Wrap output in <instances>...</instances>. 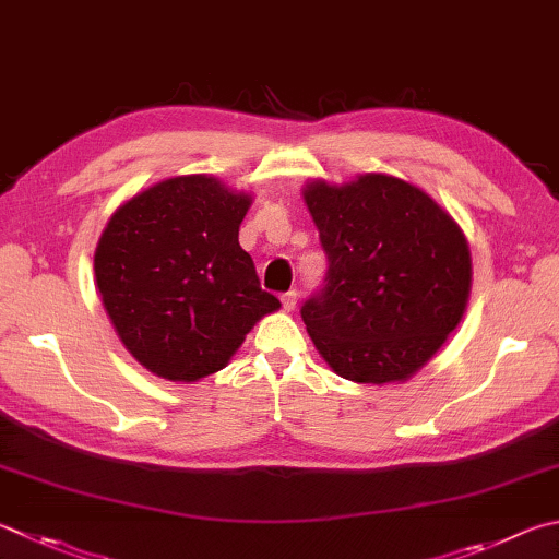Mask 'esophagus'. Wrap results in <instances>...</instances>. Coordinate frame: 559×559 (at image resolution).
Instances as JSON below:
<instances>
[{"mask_svg":"<svg viewBox=\"0 0 559 559\" xmlns=\"http://www.w3.org/2000/svg\"><path fill=\"white\" fill-rule=\"evenodd\" d=\"M281 302H283V308H286V310H293V308H296V302H298V293H296V290L283 293Z\"/></svg>","mask_w":559,"mask_h":559,"instance_id":"obj_1","label":"esophagus"}]
</instances>
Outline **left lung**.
Masks as SVG:
<instances>
[{
	"instance_id": "left-lung-1",
	"label": "left lung",
	"mask_w": 559,
	"mask_h": 559,
	"mask_svg": "<svg viewBox=\"0 0 559 559\" xmlns=\"http://www.w3.org/2000/svg\"><path fill=\"white\" fill-rule=\"evenodd\" d=\"M328 257L322 288L300 318L342 379L413 377L460 324L472 286L469 247L456 222L420 188L367 174L302 192Z\"/></svg>"
}]
</instances>
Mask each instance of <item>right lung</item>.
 I'll return each mask as SVG.
<instances>
[{
    "label": "right lung",
    "mask_w": 559,
    "mask_h": 559,
    "mask_svg": "<svg viewBox=\"0 0 559 559\" xmlns=\"http://www.w3.org/2000/svg\"><path fill=\"white\" fill-rule=\"evenodd\" d=\"M251 198L180 176L121 205L95 251L111 324L139 364L168 381L219 371L281 300L261 290L239 225Z\"/></svg>",
    "instance_id": "add662e5"
}]
</instances>
